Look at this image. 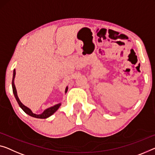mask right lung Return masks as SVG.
<instances>
[{
    "mask_svg": "<svg viewBox=\"0 0 155 155\" xmlns=\"http://www.w3.org/2000/svg\"><path fill=\"white\" fill-rule=\"evenodd\" d=\"M15 75H16V71L15 70H14V73H13V78H12V90H13V93H14V97H15V98L16 100V101H17L18 105L20 106V107L23 109V111H25V112L28 114V115L30 116H32V117L34 118H48L49 116H51V115H53V114L55 112V111L58 110L59 109V107L61 105V103L56 104V105H54L53 107H50L48 109H47L45 110L44 112L41 114H34L32 113V111L30 110V109L27 107L25 106L24 104H23L21 103V102L20 101L19 98H18V97L17 96V92H16V87H15V85H14V78H15ZM68 91V87L66 88V90H65V93L67 92Z\"/></svg>",
    "mask_w": 155,
    "mask_h": 155,
    "instance_id": "obj_1",
    "label": "right lung"
}]
</instances>
